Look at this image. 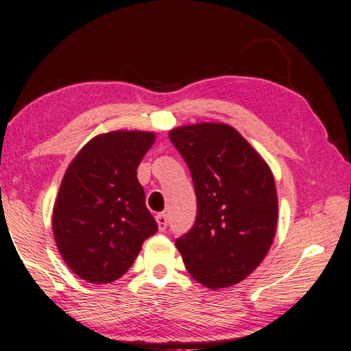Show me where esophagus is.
Segmentation results:
<instances>
[{"instance_id": "34e87169", "label": "esophagus", "mask_w": 351, "mask_h": 351, "mask_svg": "<svg viewBox=\"0 0 351 351\" xmlns=\"http://www.w3.org/2000/svg\"><path fill=\"white\" fill-rule=\"evenodd\" d=\"M156 223H158V228H159V230H165L167 229V224H169V218H167V215H165V213H158L156 215Z\"/></svg>"}]
</instances>
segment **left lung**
Returning a JSON list of instances; mask_svg holds the SVG:
<instances>
[{"label": "left lung", "mask_w": 351, "mask_h": 351, "mask_svg": "<svg viewBox=\"0 0 351 351\" xmlns=\"http://www.w3.org/2000/svg\"><path fill=\"white\" fill-rule=\"evenodd\" d=\"M192 173L198 212L175 241L186 269L207 288L232 287L263 261L274 240V175L228 123L201 122L169 133Z\"/></svg>", "instance_id": "obj_1"}]
</instances>
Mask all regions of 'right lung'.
Instances as JSON below:
<instances>
[{
	"label": "right lung",
	"instance_id": "right-lung-1",
	"mask_svg": "<svg viewBox=\"0 0 351 351\" xmlns=\"http://www.w3.org/2000/svg\"><path fill=\"white\" fill-rule=\"evenodd\" d=\"M153 132L117 130L93 138L68 165L52 210L57 249L90 283H110L132 268L158 224L145 206L138 167Z\"/></svg>",
	"mask_w": 351,
	"mask_h": 351
}]
</instances>
